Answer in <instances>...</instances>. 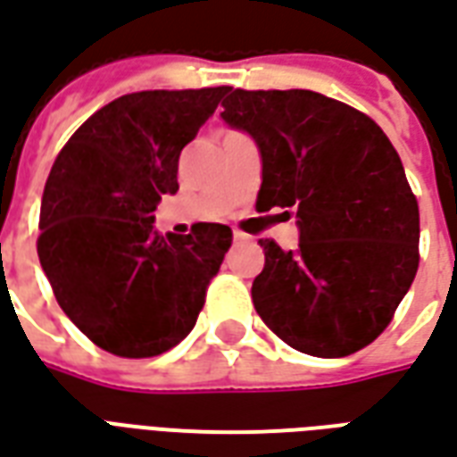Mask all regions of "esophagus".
Instances as JSON below:
<instances>
[{
	"instance_id": "obj_1",
	"label": "esophagus",
	"mask_w": 457,
	"mask_h": 457,
	"mask_svg": "<svg viewBox=\"0 0 457 457\" xmlns=\"http://www.w3.org/2000/svg\"><path fill=\"white\" fill-rule=\"evenodd\" d=\"M232 237H235V242H247V239H249L245 232H237V229L232 232Z\"/></svg>"
}]
</instances>
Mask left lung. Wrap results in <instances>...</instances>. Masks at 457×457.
Here are the masks:
<instances>
[{"instance_id": "left-lung-1", "label": "left lung", "mask_w": 457, "mask_h": 457, "mask_svg": "<svg viewBox=\"0 0 457 457\" xmlns=\"http://www.w3.org/2000/svg\"><path fill=\"white\" fill-rule=\"evenodd\" d=\"M220 117L262 156L257 208L296 215L298 247L259 239L254 308L298 353L345 357L389 326L419 269V203L377 124L311 90H229Z\"/></svg>"}]
</instances>
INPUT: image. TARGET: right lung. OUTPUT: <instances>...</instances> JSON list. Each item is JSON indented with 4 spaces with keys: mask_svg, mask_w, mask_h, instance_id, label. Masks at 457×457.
Here are the masks:
<instances>
[{
    "mask_svg": "<svg viewBox=\"0 0 457 457\" xmlns=\"http://www.w3.org/2000/svg\"><path fill=\"white\" fill-rule=\"evenodd\" d=\"M228 87L121 95L58 154L41 200L38 259L55 301L97 347L154 357L188 336L232 245L198 222L159 235L154 210L179 190V156Z\"/></svg>",
    "mask_w": 457,
    "mask_h": 457,
    "instance_id": "obj_1",
    "label": "right lung"
}]
</instances>
